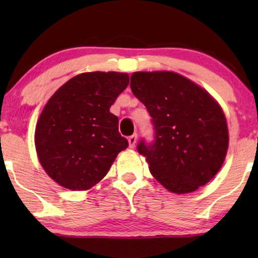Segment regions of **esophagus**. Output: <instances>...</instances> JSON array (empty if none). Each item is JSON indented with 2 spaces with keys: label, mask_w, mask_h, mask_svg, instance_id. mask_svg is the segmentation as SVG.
<instances>
[{
  "label": "esophagus",
  "mask_w": 258,
  "mask_h": 258,
  "mask_svg": "<svg viewBox=\"0 0 258 258\" xmlns=\"http://www.w3.org/2000/svg\"><path fill=\"white\" fill-rule=\"evenodd\" d=\"M136 141H137V135H136V134H134V135L129 136V137H128L129 147H130V148H134V147H135V144H136Z\"/></svg>",
  "instance_id": "esophagus-1"
}]
</instances>
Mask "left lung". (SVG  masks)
Segmentation results:
<instances>
[{"label": "left lung", "mask_w": 258, "mask_h": 258, "mask_svg": "<svg viewBox=\"0 0 258 258\" xmlns=\"http://www.w3.org/2000/svg\"><path fill=\"white\" fill-rule=\"evenodd\" d=\"M133 94L146 105L154 141L141 140L155 178L175 194L195 191L220 170L228 150L227 119L203 88L171 72L134 73Z\"/></svg>", "instance_id": "obj_1"}]
</instances>
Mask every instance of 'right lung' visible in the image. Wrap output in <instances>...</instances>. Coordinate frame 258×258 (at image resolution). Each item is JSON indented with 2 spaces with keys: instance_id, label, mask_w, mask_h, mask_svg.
<instances>
[{
  "instance_id": "right-lung-1",
  "label": "right lung",
  "mask_w": 258,
  "mask_h": 258,
  "mask_svg": "<svg viewBox=\"0 0 258 258\" xmlns=\"http://www.w3.org/2000/svg\"><path fill=\"white\" fill-rule=\"evenodd\" d=\"M128 84L125 73H83L63 84L45 104L35 146L41 165L59 185L90 189L126 149L117 116L109 109Z\"/></svg>"
}]
</instances>
